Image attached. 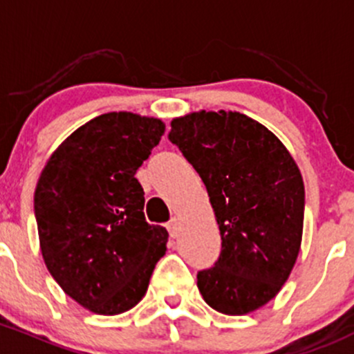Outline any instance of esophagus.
Listing matches in <instances>:
<instances>
[{"label": "esophagus", "instance_id": "34e87169", "mask_svg": "<svg viewBox=\"0 0 354 354\" xmlns=\"http://www.w3.org/2000/svg\"><path fill=\"white\" fill-rule=\"evenodd\" d=\"M167 230H169L170 236H174V239H176V236H178V233H180V221H178V218L174 216L172 220H170L169 223H167Z\"/></svg>", "mask_w": 354, "mask_h": 354}]
</instances>
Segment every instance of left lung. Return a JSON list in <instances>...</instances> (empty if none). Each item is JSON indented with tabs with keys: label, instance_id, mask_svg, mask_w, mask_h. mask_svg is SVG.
<instances>
[{
	"label": "left lung",
	"instance_id": "left-lung-1",
	"mask_svg": "<svg viewBox=\"0 0 354 354\" xmlns=\"http://www.w3.org/2000/svg\"><path fill=\"white\" fill-rule=\"evenodd\" d=\"M170 126L169 140L206 185L221 235L218 261L198 272L204 301L225 315L257 310L279 293L300 252V169L278 136L240 112H191Z\"/></svg>",
	"mask_w": 354,
	"mask_h": 354
}]
</instances>
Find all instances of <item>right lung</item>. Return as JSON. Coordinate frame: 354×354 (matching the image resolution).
Listing matches in <instances>:
<instances>
[{
	"mask_svg": "<svg viewBox=\"0 0 354 354\" xmlns=\"http://www.w3.org/2000/svg\"><path fill=\"white\" fill-rule=\"evenodd\" d=\"M165 124L109 112L80 126L47 158L34 194L50 276L83 308L118 315L143 300L169 233L145 220L136 170Z\"/></svg>",
	"mask_w": 354,
	"mask_h": 354,
	"instance_id": "obj_1",
	"label": "right lung"
}]
</instances>
